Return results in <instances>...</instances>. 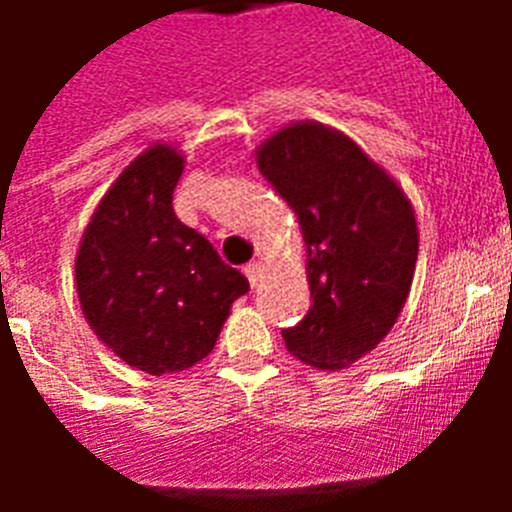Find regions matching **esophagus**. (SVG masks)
I'll return each mask as SVG.
<instances>
[{
	"instance_id": "34e87169",
	"label": "esophagus",
	"mask_w": 512,
	"mask_h": 512,
	"mask_svg": "<svg viewBox=\"0 0 512 512\" xmlns=\"http://www.w3.org/2000/svg\"><path fill=\"white\" fill-rule=\"evenodd\" d=\"M244 273H247L249 284H252V287H257V284H260L265 276V263L263 260H252L249 265H244Z\"/></svg>"
}]
</instances>
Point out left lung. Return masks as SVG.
Wrapping results in <instances>:
<instances>
[{
  "instance_id": "8db88e82",
  "label": "left lung",
  "mask_w": 512,
  "mask_h": 512,
  "mask_svg": "<svg viewBox=\"0 0 512 512\" xmlns=\"http://www.w3.org/2000/svg\"><path fill=\"white\" fill-rule=\"evenodd\" d=\"M257 167L297 215L313 303L284 329L292 356L345 369L372 353L404 311L420 231L404 188L356 140L321 122L265 138Z\"/></svg>"
}]
</instances>
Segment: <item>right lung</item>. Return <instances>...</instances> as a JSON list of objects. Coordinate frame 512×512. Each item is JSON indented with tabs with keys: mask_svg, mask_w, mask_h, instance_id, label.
<instances>
[{
	"mask_svg": "<svg viewBox=\"0 0 512 512\" xmlns=\"http://www.w3.org/2000/svg\"><path fill=\"white\" fill-rule=\"evenodd\" d=\"M183 167L175 146H148L111 183L76 249L84 319L103 345L148 374L183 372L207 356L233 300L249 289L177 220L172 191Z\"/></svg>",
	"mask_w": 512,
	"mask_h": 512,
	"instance_id": "1",
	"label": "right lung"
}]
</instances>
